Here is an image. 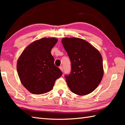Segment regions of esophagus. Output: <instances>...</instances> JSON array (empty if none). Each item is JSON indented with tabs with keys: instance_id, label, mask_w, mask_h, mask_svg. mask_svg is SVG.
I'll return each mask as SVG.
<instances>
[{
	"instance_id": "obj_1",
	"label": "esophagus",
	"mask_w": 125,
	"mask_h": 125,
	"mask_svg": "<svg viewBox=\"0 0 125 125\" xmlns=\"http://www.w3.org/2000/svg\"><path fill=\"white\" fill-rule=\"evenodd\" d=\"M60 69H61V70L63 72V67H62V66H61V67H60Z\"/></svg>"
}]
</instances>
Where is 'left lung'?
Returning a JSON list of instances; mask_svg holds the SVG:
<instances>
[{"label":"left lung","mask_w":125,"mask_h":125,"mask_svg":"<svg viewBox=\"0 0 125 125\" xmlns=\"http://www.w3.org/2000/svg\"><path fill=\"white\" fill-rule=\"evenodd\" d=\"M62 43L71 62V73L65 75L68 87L79 95L90 94L97 88L103 76L100 53L82 39L65 38Z\"/></svg>","instance_id":"1"}]
</instances>
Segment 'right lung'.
<instances>
[{"label":"right lung","instance_id":"add662e5","mask_svg":"<svg viewBox=\"0 0 125 125\" xmlns=\"http://www.w3.org/2000/svg\"><path fill=\"white\" fill-rule=\"evenodd\" d=\"M55 38H42L31 43L19 58L17 71L25 88L35 94L50 91L62 72L54 64L51 50Z\"/></svg>","mask_w":125,"mask_h":125}]
</instances>
